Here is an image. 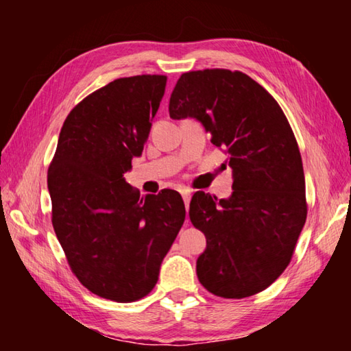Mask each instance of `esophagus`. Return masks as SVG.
I'll return each instance as SVG.
<instances>
[{
	"instance_id": "34e87169",
	"label": "esophagus",
	"mask_w": 351,
	"mask_h": 351,
	"mask_svg": "<svg viewBox=\"0 0 351 351\" xmlns=\"http://www.w3.org/2000/svg\"><path fill=\"white\" fill-rule=\"evenodd\" d=\"M181 195H182L184 204H186V209H189V204H190V197H192V195H190V190H187V189H182V190H181Z\"/></svg>"
}]
</instances>
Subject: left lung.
Returning <instances> with one entry per match:
<instances>
[{"mask_svg":"<svg viewBox=\"0 0 351 351\" xmlns=\"http://www.w3.org/2000/svg\"><path fill=\"white\" fill-rule=\"evenodd\" d=\"M171 119L195 117L224 148L234 171L232 197L197 192L189 217L206 235L197 261L209 293L243 299L277 280L293 258L308 204L299 145L271 94L241 71L181 74L170 96Z\"/></svg>","mask_w":351,"mask_h":351,"instance_id":"left-lung-1","label":"left lung"}]
</instances>
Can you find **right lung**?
Returning <instances> with one entry per match:
<instances>
[{
  "label": "right lung",
  "mask_w": 351,
  "mask_h": 351,
  "mask_svg": "<svg viewBox=\"0 0 351 351\" xmlns=\"http://www.w3.org/2000/svg\"><path fill=\"white\" fill-rule=\"evenodd\" d=\"M167 77H122L77 104L47 170L52 226L79 282L121 304L154 288L186 218L176 190L141 198L123 173L139 156Z\"/></svg>",
  "instance_id": "add662e5"
}]
</instances>
